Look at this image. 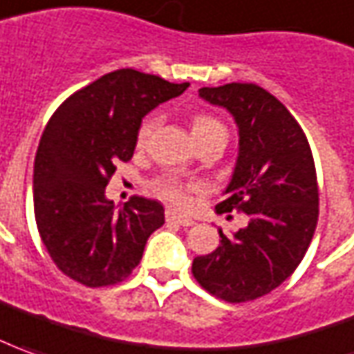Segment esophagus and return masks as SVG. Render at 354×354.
Here are the masks:
<instances>
[{
	"label": "esophagus",
	"mask_w": 354,
	"mask_h": 354,
	"mask_svg": "<svg viewBox=\"0 0 354 354\" xmlns=\"http://www.w3.org/2000/svg\"><path fill=\"white\" fill-rule=\"evenodd\" d=\"M167 223H174V225H180V227H192L194 225V218L182 217L174 211H167Z\"/></svg>",
	"instance_id": "esophagus-1"
}]
</instances>
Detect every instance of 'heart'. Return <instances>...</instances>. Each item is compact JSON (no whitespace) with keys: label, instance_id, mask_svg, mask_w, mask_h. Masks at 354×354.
Returning <instances> with one entry per match:
<instances>
[{"label":"heart","instance_id":"heart-1","mask_svg":"<svg viewBox=\"0 0 354 354\" xmlns=\"http://www.w3.org/2000/svg\"><path fill=\"white\" fill-rule=\"evenodd\" d=\"M155 126H157V120H155V118H147V120L141 122V126L137 129V145H145L147 141L151 139V136H153ZM218 127H223V124L211 116H197L194 118V122H192V131H194L196 139L199 136L211 131V129H218ZM153 192H155L160 199H165L167 203H170V205L184 209L189 205V201H192V192H196V186L184 184V182L174 180V178H160L157 182H153Z\"/></svg>","mask_w":354,"mask_h":354}]
</instances>
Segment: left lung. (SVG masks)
I'll use <instances>...</instances> for the list:
<instances>
[{"mask_svg": "<svg viewBox=\"0 0 354 354\" xmlns=\"http://www.w3.org/2000/svg\"><path fill=\"white\" fill-rule=\"evenodd\" d=\"M199 96L227 108L240 136L236 168L218 213L242 211L234 236L192 263L196 281L230 304L277 288L302 261L318 225L319 194L308 139L283 102L254 83L203 86Z\"/></svg>", "mask_w": 354, "mask_h": 354, "instance_id": "1", "label": "left lung"}]
</instances>
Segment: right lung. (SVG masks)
<instances>
[{
	"label": "right lung",
	"mask_w": 354,
	"mask_h": 354,
	"mask_svg": "<svg viewBox=\"0 0 354 354\" xmlns=\"http://www.w3.org/2000/svg\"><path fill=\"white\" fill-rule=\"evenodd\" d=\"M189 83L118 69L64 100L35 158V218L56 268L85 287L122 283L139 266L147 238L165 225L155 199L133 196L116 209L104 196L116 165L133 157L147 112Z\"/></svg>",
	"instance_id": "1"
}]
</instances>
